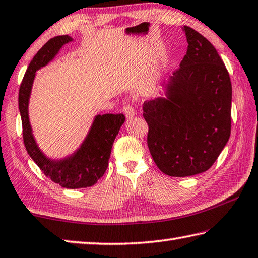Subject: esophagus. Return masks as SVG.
Wrapping results in <instances>:
<instances>
[{
	"mask_svg": "<svg viewBox=\"0 0 258 258\" xmlns=\"http://www.w3.org/2000/svg\"><path fill=\"white\" fill-rule=\"evenodd\" d=\"M123 113L125 114L126 118H132V117L135 116V110L132 106H131L130 104H126L124 105L123 107Z\"/></svg>",
	"mask_w": 258,
	"mask_h": 258,
	"instance_id": "34e87169",
	"label": "esophagus"
}]
</instances>
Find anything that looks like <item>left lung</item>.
<instances>
[{"mask_svg":"<svg viewBox=\"0 0 258 258\" xmlns=\"http://www.w3.org/2000/svg\"><path fill=\"white\" fill-rule=\"evenodd\" d=\"M188 47L179 69L162 83L160 97L144 101L148 147L163 174L187 177L207 171L231 131L230 77L217 49L184 26Z\"/></svg>","mask_w":258,"mask_h":258,"instance_id":"8db88e82","label":"left lung"}]
</instances>
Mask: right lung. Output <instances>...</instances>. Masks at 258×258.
Returning a JSON list of instances; mask_svg holds the SVG:
<instances>
[{
  "mask_svg": "<svg viewBox=\"0 0 258 258\" xmlns=\"http://www.w3.org/2000/svg\"><path fill=\"white\" fill-rule=\"evenodd\" d=\"M72 37L57 36L41 47L28 67L19 90V110L22 121L23 142L32 160L51 181L64 188H86L95 185L108 167L111 148L125 121L123 114L96 115L90 130L76 151L62 159H51L41 151L32 134L29 119V99L36 72L55 58Z\"/></svg>",
  "mask_w": 258,
  "mask_h": 258,
  "instance_id": "1",
  "label": "right lung"
}]
</instances>
